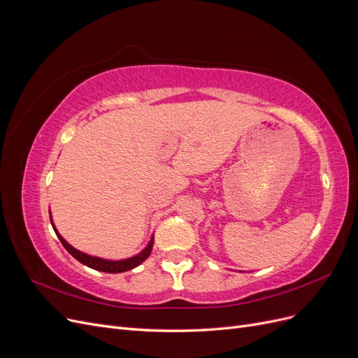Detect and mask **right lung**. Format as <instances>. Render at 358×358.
Segmentation results:
<instances>
[{"mask_svg": "<svg viewBox=\"0 0 358 358\" xmlns=\"http://www.w3.org/2000/svg\"><path fill=\"white\" fill-rule=\"evenodd\" d=\"M52 222V220H50ZM53 230L57 231L55 225L52 224ZM58 234V231H57ZM59 241L62 243V246L67 249V251L78 259V262H80L82 264L88 266L91 268H95V270H100V272H106V273H121V272H127V270H131L134 268L136 266L142 264L145 259L150 255V251H152V246H154V236L152 239L149 241L148 246L143 249L142 252L137 254L136 257H131V258H125V259H103V258H99V257H91L88 254H83L80 251H78V249H74L71 245H69L66 241L62 239V237L58 234Z\"/></svg>", "mask_w": 358, "mask_h": 358, "instance_id": "1", "label": "right lung"}]
</instances>
